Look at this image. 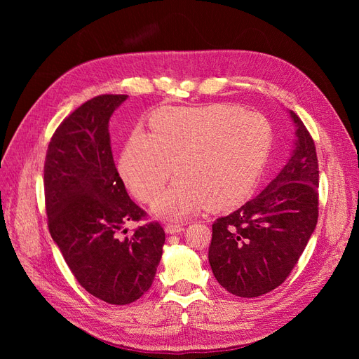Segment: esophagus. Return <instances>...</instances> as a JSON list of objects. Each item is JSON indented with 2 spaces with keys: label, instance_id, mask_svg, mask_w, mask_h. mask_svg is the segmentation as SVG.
<instances>
[{
  "label": "esophagus",
  "instance_id": "34e87169",
  "mask_svg": "<svg viewBox=\"0 0 359 359\" xmlns=\"http://www.w3.org/2000/svg\"><path fill=\"white\" fill-rule=\"evenodd\" d=\"M165 229L168 233H178L184 229V226L181 223H166Z\"/></svg>",
  "mask_w": 359,
  "mask_h": 359
}]
</instances>
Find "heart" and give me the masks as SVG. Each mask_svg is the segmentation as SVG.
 <instances>
[{
    "instance_id": "obj_1",
    "label": "heart",
    "mask_w": 359,
    "mask_h": 359,
    "mask_svg": "<svg viewBox=\"0 0 359 359\" xmlns=\"http://www.w3.org/2000/svg\"><path fill=\"white\" fill-rule=\"evenodd\" d=\"M271 142V127L257 112L227 104L177 107L154 118L151 135H132L121 173L139 201L153 203L175 168L180 178L156 212L180 219L206 203L223 210L240 202L262 172Z\"/></svg>"
}]
</instances>
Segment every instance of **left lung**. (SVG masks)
Segmentation results:
<instances>
[{"mask_svg":"<svg viewBox=\"0 0 359 359\" xmlns=\"http://www.w3.org/2000/svg\"><path fill=\"white\" fill-rule=\"evenodd\" d=\"M297 124V147L256 198L212 223L208 260L217 281L236 297L256 298L290 276L319 217V163L314 140Z\"/></svg>","mask_w":359,"mask_h":359,"instance_id":"1","label":"left lung"}]
</instances>
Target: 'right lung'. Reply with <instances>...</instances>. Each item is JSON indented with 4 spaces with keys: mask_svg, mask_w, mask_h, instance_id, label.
Segmentation results:
<instances>
[{
    "mask_svg": "<svg viewBox=\"0 0 359 359\" xmlns=\"http://www.w3.org/2000/svg\"><path fill=\"white\" fill-rule=\"evenodd\" d=\"M126 99L97 95L64 118L43 169L52 240L78 283L115 306L139 299L151 287L165 244L158 222L137 226L124 241L116 238L127 222L147 219L128 198L112 156L109 119Z\"/></svg>",
    "mask_w": 359,
    "mask_h": 359,
    "instance_id": "add662e5",
    "label": "right lung"
}]
</instances>
